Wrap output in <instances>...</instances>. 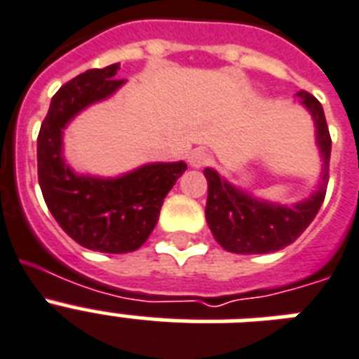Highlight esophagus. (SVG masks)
<instances>
[{
    "label": "esophagus",
    "mask_w": 359,
    "mask_h": 359,
    "mask_svg": "<svg viewBox=\"0 0 359 359\" xmlns=\"http://www.w3.org/2000/svg\"><path fill=\"white\" fill-rule=\"evenodd\" d=\"M188 162L191 168H203V165H206L210 162V156L206 151L194 149L188 154Z\"/></svg>",
    "instance_id": "esophagus-1"
}]
</instances>
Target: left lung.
I'll list each match as a JSON object with an SVG mask.
<instances>
[{
	"label": "left lung",
	"instance_id": "8db88e82",
	"mask_svg": "<svg viewBox=\"0 0 359 359\" xmlns=\"http://www.w3.org/2000/svg\"><path fill=\"white\" fill-rule=\"evenodd\" d=\"M299 103L310 112L316 125V144L321 153V182L310 197L295 205L258 199L238 188L212 168H206L208 199L206 221L215 241L236 255H267L284 249L308 229L325 201L328 184L332 140L321 103L308 92L297 94Z\"/></svg>",
	"mask_w": 359,
	"mask_h": 359
}]
</instances>
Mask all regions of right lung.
<instances>
[{
	"mask_svg": "<svg viewBox=\"0 0 359 359\" xmlns=\"http://www.w3.org/2000/svg\"><path fill=\"white\" fill-rule=\"evenodd\" d=\"M119 64L88 69L66 83L51 99L38 133V182L49 212L66 234L90 250L123 255L144 245L160 208L186 162H151L119 177L83 175L64 158V129L69 121L114 95L127 81Z\"/></svg>",
	"mask_w": 359,
	"mask_h": 359,
	"instance_id": "1",
	"label": "right lung"
}]
</instances>
